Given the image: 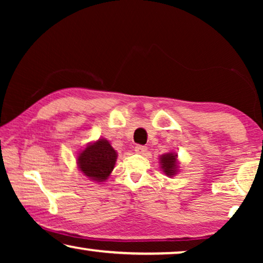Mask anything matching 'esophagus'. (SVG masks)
Segmentation results:
<instances>
[{
    "label": "esophagus",
    "mask_w": 263,
    "mask_h": 263,
    "mask_svg": "<svg viewBox=\"0 0 263 263\" xmlns=\"http://www.w3.org/2000/svg\"><path fill=\"white\" fill-rule=\"evenodd\" d=\"M147 151V147L146 146H142V145H138L135 146V152L139 153V154H143Z\"/></svg>",
    "instance_id": "obj_1"
}]
</instances>
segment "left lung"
Returning a JSON list of instances; mask_svg holds the SVG:
<instances>
[{"instance_id": "1", "label": "left lung", "mask_w": 263, "mask_h": 263, "mask_svg": "<svg viewBox=\"0 0 263 263\" xmlns=\"http://www.w3.org/2000/svg\"><path fill=\"white\" fill-rule=\"evenodd\" d=\"M160 163H161V168H163V171L167 176L175 175L176 171H177V159H176L175 153L171 152V153L161 156Z\"/></svg>"}]
</instances>
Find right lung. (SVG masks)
<instances>
[{"label":"right lung","mask_w":263,"mask_h":263,"mask_svg":"<svg viewBox=\"0 0 263 263\" xmlns=\"http://www.w3.org/2000/svg\"><path fill=\"white\" fill-rule=\"evenodd\" d=\"M117 153L110 142L105 139H99L91 143L78 157V164L81 172L93 181L102 182L109 177L114 170Z\"/></svg>","instance_id":"add662e5"}]
</instances>
